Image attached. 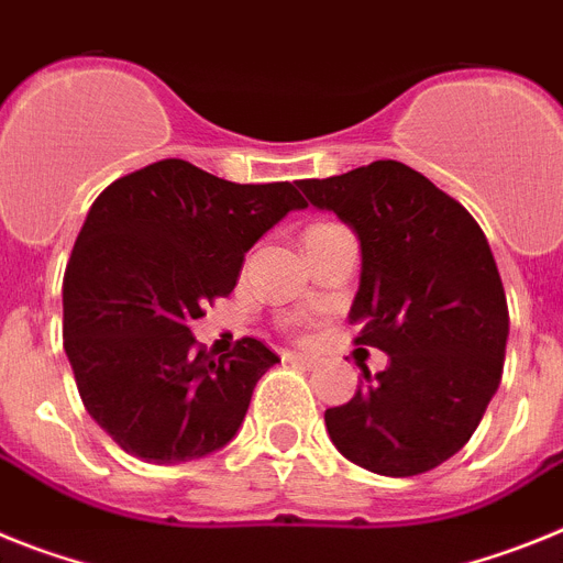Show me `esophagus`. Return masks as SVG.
<instances>
[{
	"mask_svg": "<svg viewBox=\"0 0 563 563\" xmlns=\"http://www.w3.org/2000/svg\"><path fill=\"white\" fill-rule=\"evenodd\" d=\"M285 362L299 364V367H313L316 358H313V355H307V353H285Z\"/></svg>",
	"mask_w": 563,
	"mask_h": 563,
	"instance_id": "34e87169",
	"label": "esophagus"
}]
</instances>
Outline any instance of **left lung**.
I'll list each match as a JSON object with an SVG mask.
<instances>
[{
  "mask_svg": "<svg viewBox=\"0 0 563 563\" xmlns=\"http://www.w3.org/2000/svg\"><path fill=\"white\" fill-rule=\"evenodd\" d=\"M307 201L358 235L362 278L350 307L355 344L387 353L347 405L324 412L335 450L407 478L467 444L496 396L510 313L487 235L419 170L382 158L301 179Z\"/></svg>",
  "mask_w": 563,
  "mask_h": 563,
  "instance_id": "left-lung-1",
  "label": "left lung"
}]
</instances>
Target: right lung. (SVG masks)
Masks as SVG:
<instances>
[{
  "instance_id": "add662e5",
  "label": "right lung",
  "mask_w": 563,
  "mask_h": 563,
  "mask_svg": "<svg viewBox=\"0 0 563 563\" xmlns=\"http://www.w3.org/2000/svg\"><path fill=\"white\" fill-rule=\"evenodd\" d=\"M301 208L290 181L235 185L181 158L99 194L62 285L65 353L81 405L124 453L179 464L239 432L278 355L242 339L216 362L190 324L233 292L244 253Z\"/></svg>"
}]
</instances>
